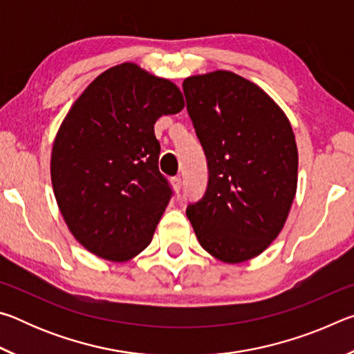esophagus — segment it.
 Instances as JSON below:
<instances>
[{
    "instance_id": "1",
    "label": "esophagus",
    "mask_w": 354,
    "mask_h": 354,
    "mask_svg": "<svg viewBox=\"0 0 354 354\" xmlns=\"http://www.w3.org/2000/svg\"><path fill=\"white\" fill-rule=\"evenodd\" d=\"M171 185H173V189H175L176 194H179V192H181V187H183V181H181V178H179V176H176V178H171Z\"/></svg>"
}]
</instances>
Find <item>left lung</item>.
<instances>
[{
    "label": "left lung",
    "mask_w": 354,
    "mask_h": 354,
    "mask_svg": "<svg viewBox=\"0 0 354 354\" xmlns=\"http://www.w3.org/2000/svg\"><path fill=\"white\" fill-rule=\"evenodd\" d=\"M183 88L209 167L206 194L185 214L209 254L253 259L278 237L295 198L292 124L259 86L232 71L189 76Z\"/></svg>",
    "instance_id": "left-lung-1"
}]
</instances>
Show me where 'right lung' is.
<instances>
[{
  "instance_id": "1",
  "label": "right lung",
  "mask_w": 354,
  "mask_h": 354,
  "mask_svg": "<svg viewBox=\"0 0 354 354\" xmlns=\"http://www.w3.org/2000/svg\"><path fill=\"white\" fill-rule=\"evenodd\" d=\"M183 107L175 82L134 62L103 71L70 107L53 143L51 183L87 251L127 262L151 242L171 195L158 167L154 123Z\"/></svg>"
}]
</instances>
